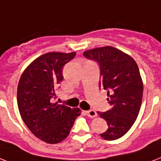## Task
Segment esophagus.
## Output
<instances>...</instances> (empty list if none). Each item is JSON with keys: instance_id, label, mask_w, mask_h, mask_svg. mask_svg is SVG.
Segmentation results:
<instances>
[{"instance_id": "1", "label": "esophagus", "mask_w": 161, "mask_h": 161, "mask_svg": "<svg viewBox=\"0 0 161 161\" xmlns=\"http://www.w3.org/2000/svg\"><path fill=\"white\" fill-rule=\"evenodd\" d=\"M87 116H88L89 117H97V112H95L94 110H89V111H87Z\"/></svg>"}]
</instances>
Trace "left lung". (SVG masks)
Here are the masks:
<instances>
[{"label": "left lung", "instance_id": "left-lung-1", "mask_svg": "<svg viewBox=\"0 0 161 161\" xmlns=\"http://www.w3.org/2000/svg\"><path fill=\"white\" fill-rule=\"evenodd\" d=\"M85 58L97 63L100 69L99 87L108 90L110 110L97 112L106 120L108 128L100 134L108 141L123 136L139 114L143 95V83L136 63L130 56L114 47L90 49Z\"/></svg>", "mask_w": 161, "mask_h": 161}]
</instances>
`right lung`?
Returning a JSON list of instances; mask_svg holds the SVG:
<instances>
[{
    "label": "right lung",
    "instance_id": "1",
    "mask_svg": "<svg viewBox=\"0 0 161 161\" xmlns=\"http://www.w3.org/2000/svg\"><path fill=\"white\" fill-rule=\"evenodd\" d=\"M76 53L51 52L40 56L22 74L17 87L19 114L29 130L49 144L69 136L80 109L53 103L55 91L64 79L63 67Z\"/></svg>",
    "mask_w": 161,
    "mask_h": 161
}]
</instances>
